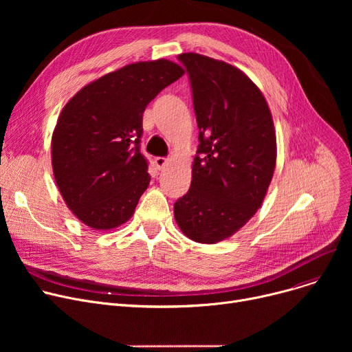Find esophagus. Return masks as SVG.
Listing matches in <instances>:
<instances>
[{
	"mask_svg": "<svg viewBox=\"0 0 352 352\" xmlns=\"http://www.w3.org/2000/svg\"><path fill=\"white\" fill-rule=\"evenodd\" d=\"M154 162H155V165H157V168H158V170H162L164 166H165L166 164H168V160L164 158V157H157V158L154 160Z\"/></svg>",
	"mask_w": 352,
	"mask_h": 352,
	"instance_id": "obj_1",
	"label": "esophagus"
}]
</instances>
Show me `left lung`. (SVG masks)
<instances>
[{
  "label": "left lung",
  "instance_id": "obj_1",
  "mask_svg": "<svg viewBox=\"0 0 352 352\" xmlns=\"http://www.w3.org/2000/svg\"><path fill=\"white\" fill-rule=\"evenodd\" d=\"M178 60L191 81L199 145L174 217L192 241L215 244L243 228L267 195L276 161L272 116L241 69L195 52Z\"/></svg>",
  "mask_w": 352,
  "mask_h": 352
}]
</instances>
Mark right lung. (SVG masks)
Instances as JSON below:
<instances>
[{
  "mask_svg": "<svg viewBox=\"0 0 352 352\" xmlns=\"http://www.w3.org/2000/svg\"><path fill=\"white\" fill-rule=\"evenodd\" d=\"M184 76L170 60L141 61L81 88L63 108L51 140L54 178L82 224L114 230L133 217L151 177L140 153L142 114Z\"/></svg>",
  "mask_w": 352,
  "mask_h": 352,
  "instance_id": "obj_1",
  "label": "right lung"
}]
</instances>
